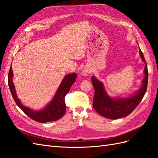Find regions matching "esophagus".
<instances>
[{
	"label": "esophagus",
	"instance_id": "obj_1",
	"mask_svg": "<svg viewBox=\"0 0 158 158\" xmlns=\"http://www.w3.org/2000/svg\"><path fill=\"white\" fill-rule=\"evenodd\" d=\"M82 73H83V75H84L85 76H88L90 74V71L88 69H84Z\"/></svg>",
	"mask_w": 158,
	"mask_h": 158
}]
</instances>
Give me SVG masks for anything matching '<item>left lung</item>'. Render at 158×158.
Here are the masks:
<instances>
[{
  "instance_id": "8db88e82",
  "label": "left lung",
  "mask_w": 158,
  "mask_h": 158,
  "mask_svg": "<svg viewBox=\"0 0 158 158\" xmlns=\"http://www.w3.org/2000/svg\"><path fill=\"white\" fill-rule=\"evenodd\" d=\"M139 53L143 61L146 63L140 49H139ZM144 73L145 76L143 81L142 88L135 95L127 98L113 99L110 98L106 94L102 83L98 81L94 77H92V82L95 90L92 105L94 108L100 115L108 119H116L130 115L139 105L147 92L148 83V69L147 63Z\"/></svg>"
}]
</instances>
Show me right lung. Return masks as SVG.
Instances as JSON below:
<instances>
[{
  "mask_svg": "<svg viewBox=\"0 0 158 158\" xmlns=\"http://www.w3.org/2000/svg\"><path fill=\"white\" fill-rule=\"evenodd\" d=\"M12 77L13 71L11 65L8 75V84L10 91H11V95L13 99H14L16 105L30 118L40 123H46L58 120L64 115L66 110L64 98L67 93L69 92L70 87L76 81V73L70 74V75L65 76L52 101L45 109L40 110V111H35V110H33L28 108V107L24 106L22 105L21 102L19 101V100L16 96L14 85H13L12 81Z\"/></svg>",
  "mask_w": 158,
  "mask_h": 158,
  "instance_id": "obj_1",
  "label": "right lung"
}]
</instances>
